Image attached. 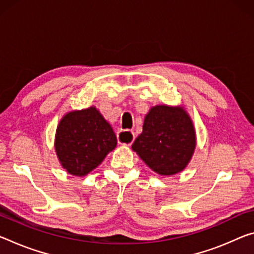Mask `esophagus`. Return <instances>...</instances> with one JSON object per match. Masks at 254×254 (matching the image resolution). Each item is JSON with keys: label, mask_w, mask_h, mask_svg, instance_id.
Masks as SVG:
<instances>
[{"label": "esophagus", "mask_w": 254, "mask_h": 254, "mask_svg": "<svg viewBox=\"0 0 254 254\" xmlns=\"http://www.w3.org/2000/svg\"><path fill=\"white\" fill-rule=\"evenodd\" d=\"M134 133L132 131H121L118 134V139L120 143L127 144V146H131L132 142L134 141Z\"/></svg>", "instance_id": "1"}]
</instances>
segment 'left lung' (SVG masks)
Here are the masks:
<instances>
[{
  "label": "left lung",
  "mask_w": 254,
  "mask_h": 254,
  "mask_svg": "<svg viewBox=\"0 0 254 254\" xmlns=\"http://www.w3.org/2000/svg\"><path fill=\"white\" fill-rule=\"evenodd\" d=\"M195 140L192 120L182 106L157 105L149 110L132 149L157 174L170 176L190 163Z\"/></svg>",
  "instance_id": "left-lung-1"
}]
</instances>
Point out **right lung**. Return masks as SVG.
<instances>
[{
    "label": "right lung",
    "mask_w": 254,
    "mask_h": 254,
    "mask_svg": "<svg viewBox=\"0 0 254 254\" xmlns=\"http://www.w3.org/2000/svg\"><path fill=\"white\" fill-rule=\"evenodd\" d=\"M118 144L111 124L95 106L65 114L55 134V151L64 170L84 176Z\"/></svg>",
    "instance_id": "obj_1"
}]
</instances>
